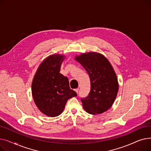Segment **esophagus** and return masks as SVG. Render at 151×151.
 Here are the masks:
<instances>
[{
	"label": "esophagus",
	"mask_w": 151,
	"mask_h": 151,
	"mask_svg": "<svg viewBox=\"0 0 151 151\" xmlns=\"http://www.w3.org/2000/svg\"><path fill=\"white\" fill-rule=\"evenodd\" d=\"M75 91V92L78 93V91H79V89H76Z\"/></svg>",
	"instance_id": "esophagus-1"
}]
</instances>
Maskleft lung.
<instances>
[{
  "label": "left lung",
  "instance_id": "1",
  "mask_svg": "<svg viewBox=\"0 0 151 151\" xmlns=\"http://www.w3.org/2000/svg\"><path fill=\"white\" fill-rule=\"evenodd\" d=\"M75 60L88 72L91 91L88 97L81 99L83 106L91 114H101L113 105L119 90L115 71L104 55L96 52L82 53Z\"/></svg>",
  "mask_w": 151,
  "mask_h": 151
}]
</instances>
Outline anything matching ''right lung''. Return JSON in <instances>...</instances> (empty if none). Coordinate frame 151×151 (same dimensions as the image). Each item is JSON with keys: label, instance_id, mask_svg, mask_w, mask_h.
Listing matches in <instances>:
<instances>
[{"label": "right lung", "instance_id": "obj_1", "mask_svg": "<svg viewBox=\"0 0 151 151\" xmlns=\"http://www.w3.org/2000/svg\"><path fill=\"white\" fill-rule=\"evenodd\" d=\"M63 54L49 55L40 64L32 83V94L37 108L49 117L60 115L67 100L76 97L70 88L68 78L59 73Z\"/></svg>", "mask_w": 151, "mask_h": 151}]
</instances>
